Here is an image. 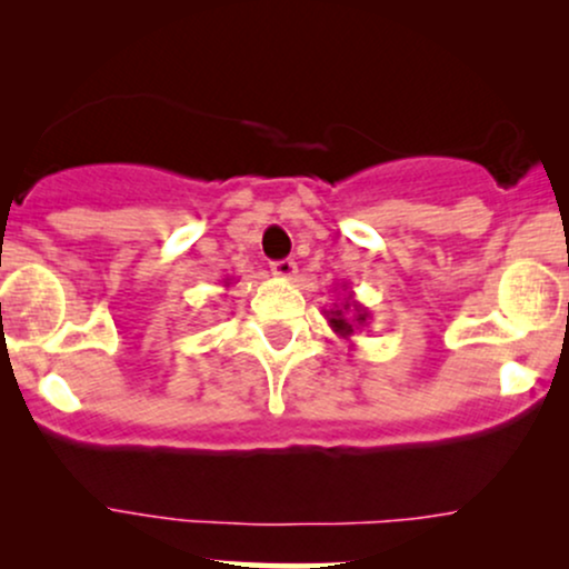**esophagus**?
<instances>
[{
    "mask_svg": "<svg viewBox=\"0 0 569 569\" xmlns=\"http://www.w3.org/2000/svg\"><path fill=\"white\" fill-rule=\"evenodd\" d=\"M270 270L278 280H291L297 276V262H293V259H280V262L270 264Z\"/></svg>",
    "mask_w": 569,
    "mask_h": 569,
    "instance_id": "1",
    "label": "esophagus"
}]
</instances>
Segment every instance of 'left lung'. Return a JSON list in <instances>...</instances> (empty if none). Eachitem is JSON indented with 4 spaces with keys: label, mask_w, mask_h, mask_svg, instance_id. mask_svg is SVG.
Wrapping results in <instances>:
<instances>
[{
    "label": "left lung",
    "mask_w": 569,
    "mask_h": 569,
    "mask_svg": "<svg viewBox=\"0 0 569 569\" xmlns=\"http://www.w3.org/2000/svg\"><path fill=\"white\" fill-rule=\"evenodd\" d=\"M323 316H326V321H329L331 331H335L339 339H348V342L358 329H363V326H369V321H371V312L361 302H358L356 293H352L350 289H348V293H345L342 305L335 302L331 310H323ZM350 348H352V342H350Z\"/></svg>",
    "instance_id": "left-lung-1"
}]
</instances>
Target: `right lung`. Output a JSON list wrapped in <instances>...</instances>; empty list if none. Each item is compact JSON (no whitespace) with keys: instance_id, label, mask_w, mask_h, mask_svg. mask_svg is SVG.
I'll return each mask as SVG.
<instances>
[{"instance_id":"right-lung-1","label":"right lung","mask_w":569,"mask_h":569,"mask_svg":"<svg viewBox=\"0 0 569 569\" xmlns=\"http://www.w3.org/2000/svg\"><path fill=\"white\" fill-rule=\"evenodd\" d=\"M224 286H227V289H230V278H224Z\"/></svg>"}]
</instances>
